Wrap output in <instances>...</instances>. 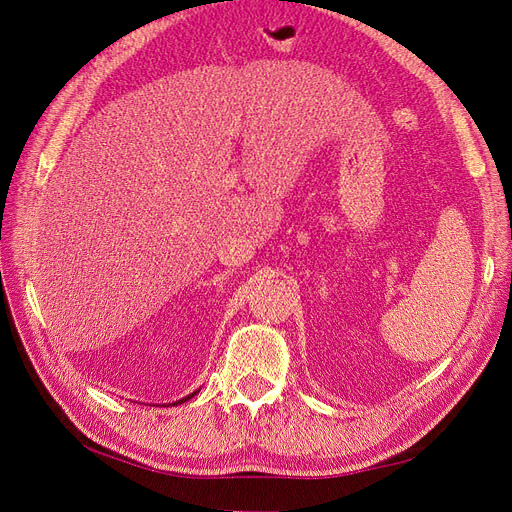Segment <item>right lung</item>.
<instances>
[{
  "label": "right lung",
  "mask_w": 512,
  "mask_h": 512,
  "mask_svg": "<svg viewBox=\"0 0 512 512\" xmlns=\"http://www.w3.org/2000/svg\"><path fill=\"white\" fill-rule=\"evenodd\" d=\"M195 394H197V392H193V394H191V396H186V398H182V400H188V398H193V396H195ZM182 400H178V402H182Z\"/></svg>",
  "instance_id": "obj_1"
}]
</instances>
